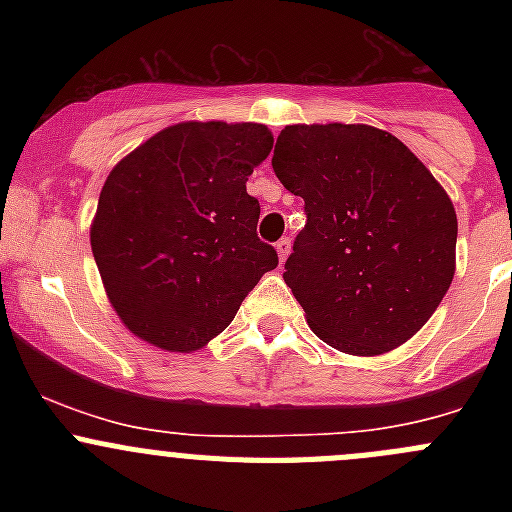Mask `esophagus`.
I'll return each instance as SVG.
<instances>
[{"label":"esophagus","mask_w":512,"mask_h":512,"mask_svg":"<svg viewBox=\"0 0 512 512\" xmlns=\"http://www.w3.org/2000/svg\"><path fill=\"white\" fill-rule=\"evenodd\" d=\"M275 250H277V257H280V265H282V262L287 260L289 250H292V242H289V237H282V240L275 245Z\"/></svg>","instance_id":"1"}]
</instances>
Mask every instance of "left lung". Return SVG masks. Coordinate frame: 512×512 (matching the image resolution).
<instances>
[{"instance_id":"8db88e82","label":"left lung","mask_w":512,"mask_h":512,"mask_svg":"<svg viewBox=\"0 0 512 512\" xmlns=\"http://www.w3.org/2000/svg\"><path fill=\"white\" fill-rule=\"evenodd\" d=\"M272 168L307 225L285 282L322 342L354 356L401 347L456 275L451 198L404 143L364 123H294Z\"/></svg>"}]
</instances>
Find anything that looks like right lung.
<instances>
[{
  "label": "right lung",
  "instance_id": "right-lung-1",
  "mask_svg": "<svg viewBox=\"0 0 512 512\" xmlns=\"http://www.w3.org/2000/svg\"><path fill=\"white\" fill-rule=\"evenodd\" d=\"M262 123L183 121L118 160L91 250L113 312L138 339L190 354L225 332L277 252L257 237L247 178L272 151Z\"/></svg>",
  "mask_w": 512,
  "mask_h": 512
}]
</instances>
